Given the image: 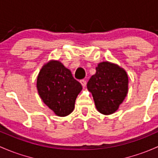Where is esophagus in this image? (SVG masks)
<instances>
[{
	"label": "esophagus",
	"mask_w": 158,
	"mask_h": 158,
	"mask_svg": "<svg viewBox=\"0 0 158 158\" xmlns=\"http://www.w3.org/2000/svg\"><path fill=\"white\" fill-rule=\"evenodd\" d=\"M80 83L82 84V87L85 88L86 86V81L84 80V79H82V80H80Z\"/></svg>",
	"instance_id": "obj_1"
}]
</instances>
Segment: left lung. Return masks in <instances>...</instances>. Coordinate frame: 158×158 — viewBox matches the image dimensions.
I'll use <instances>...</instances> for the list:
<instances>
[{"mask_svg":"<svg viewBox=\"0 0 158 158\" xmlns=\"http://www.w3.org/2000/svg\"><path fill=\"white\" fill-rule=\"evenodd\" d=\"M127 72L117 64L106 61L98 64L96 73L87 83L96 108L104 115L114 114L128 93Z\"/></svg>","mask_w":158,"mask_h":158,"instance_id":"8db88e82","label":"left lung"}]
</instances>
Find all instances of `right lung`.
<instances>
[{"label": "right lung", "mask_w": 158, "mask_h": 158, "mask_svg": "<svg viewBox=\"0 0 158 158\" xmlns=\"http://www.w3.org/2000/svg\"><path fill=\"white\" fill-rule=\"evenodd\" d=\"M37 89L43 102L59 117L73 112L82 85L60 61L51 60L42 66L37 78Z\"/></svg>", "instance_id": "right-lung-1"}]
</instances>
